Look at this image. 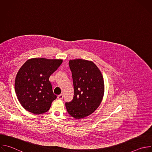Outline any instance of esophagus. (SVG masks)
Instances as JSON below:
<instances>
[{
	"label": "esophagus",
	"mask_w": 152,
	"mask_h": 152,
	"mask_svg": "<svg viewBox=\"0 0 152 152\" xmlns=\"http://www.w3.org/2000/svg\"><path fill=\"white\" fill-rule=\"evenodd\" d=\"M63 94H59V95H58V99H59V100H61V99H63Z\"/></svg>",
	"instance_id": "esophagus-1"
}]
</instances>
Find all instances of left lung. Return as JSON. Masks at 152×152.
Here are the masks:
<instances>
[{
	"label": "left lung",
	"instance_id": "1",
	"mask_svg": "<svg viewBox=\"0 0 152 152\" xmlns=\"http://www.w3.org/2000/svg\"><path fill=\"white\" fill-rule=\"evenodd\" d=\"M74 86V97L66 103L68 113L76 119L94 113L102 101L103 77L96 65L91 61L76 59L69 61Z\"/></svg>",
	"mask_w": 152,
	"mask_h": 152
}]
</instances>
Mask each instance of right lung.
<instances>
[{
    "mask_svg": "<svg viewBox=\"0 0 152 152\" xmlns=\"http://www.w3.org/2000/svg\"><path fill=\"white\" fill-rule=\"evenodd\" d=\"M62 62V59L35 58L26 61L19 69L15 80V91L19 102L26 111L34 114L49 111L56 99L49 77Z\"/></svg>",
    "mask_w": 152,
    "mask_h": 152,
    "instance_id": "right-lung-1",
    "label": "right lung"
}]
</instances>
